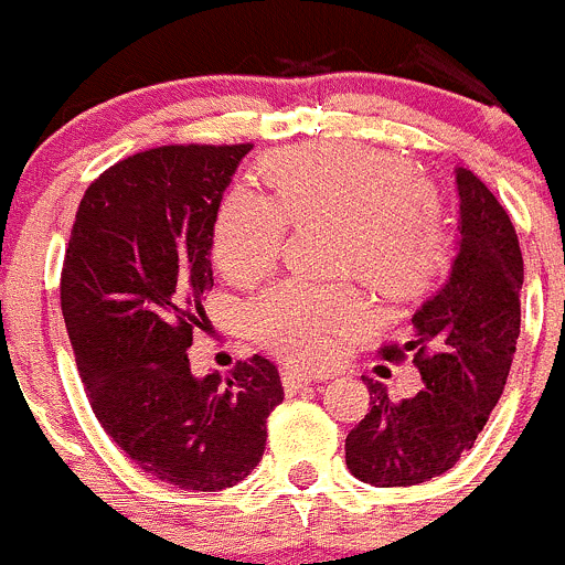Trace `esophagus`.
Returning a JSON list of instances; mask_svg holds the SVG:
<instances>
[{"label":"esophagus","instance_id":"1","mask_svg":"<svg viewBox=\"0 0 565 565\" xmlns=\"http://www.w3.org/2000/svg\"><path fill=\"white\" fill-rule=\"evenodd\" d=\"M281 380H284V388L292 393L298 388H306V385H311V383H319V380H324V374L300 372V369H287V372L281 374Z\"/></svg>","mask_w":565,"mask_h":565}]
</instances>
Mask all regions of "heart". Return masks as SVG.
<instances>
[{
  "label": "heart",
  "instance_id": "heart-1",
  "mask_svg": "<svg viewBox=\"0 0 565 565\" xmlns=\"http://www.w3.org/2000/svg\"><path fill=\"white\" fill-rule=\"evenodd\" d=\"M273 196L232 188L215 221V259L230 276H256L278 259L287 218H335L339 259L385 295H409L446 265L448 235L429 185L404 158L352 141L276 152L265 163ZM369 303L352 284L292 278L248 306V328L267 350L322 361L361 328Z\"/></svg>",
  "mask_w": 565,
  "mask_h": 565
}]
</instances>
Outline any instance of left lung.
<instances>
[{
  "mask_svg": "<svg viewBox=\"0 0 565 565\" xmlns=\"http://www.w3.org/2000/svg\"><path fill=\"white\" fill-rule=\"evenodd\" d=\"M457 191L451 270L409 319V341L383 347L385 361L413 352L424 388L391 402L369 383L372 407L347 435V467L372 487H413L451 470L487 426L514 361L525 278L514 224L470 169L457 167Z\"/></svg>",
  "mask_w": 565,
  "mask_h": 565,
  "instance_id": "left-lung-1",
  "label": "left lung"
}]
</instances>
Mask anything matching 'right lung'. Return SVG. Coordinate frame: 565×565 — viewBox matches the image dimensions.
Listing matches in <instances>:
<instances>
[{"label": "right lung", "instance_id": "obj_1", "mask_svg": "<svg viewBox=\"0 0 565 565\" xmlns=\"http://www.w3.org/2000/svg\"><path fill=\"white\" fill-rule=\"evenodd\" d=\"M250 145L136 152L84 193L62 267V317L95 418L147 476L193 492L235 487L265 454L278 369L254 355L196 377L215 221Z\"/></svg>", "mask_w": 565, "mask_h": 565}]
</instances>
